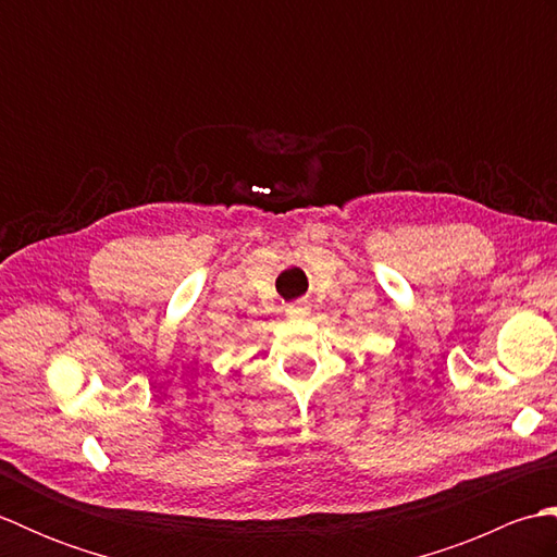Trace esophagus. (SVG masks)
<instances>
[{"label":"esophagus","mask_w":557,"mask_h":557,"mask_svg":"<svg viewBox=\"0 0 557 557\" xmlns=\"http://www.w3.org/2000/svg\"><path fill=\"white\" fill-rule=\"evenodd\" d=\"M287 313L292 318H304V315H309V306H306V304H292V306H287Z\"/></svg>","instance_id":"esophagus-1"}]
</instances>
